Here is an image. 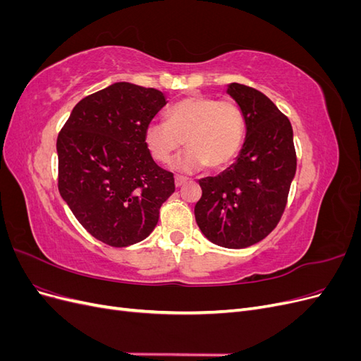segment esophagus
Listing matches in <instances>:
<instances>
[{"label":"esophagus","instance_id":"1","mask_svg":"<svg viewBox=\"0 0 361 361\" xmlns=\"http://www.w3.org/2000/svg\"><path fill=\"white\" fill-rule=\"evenodd\" d=\"M187 180H188V178H185V176H176V178H174V183H176V187H182L183 183H187Z\"/></svg>","mask_w":361,"mask_h":361}]
</instances>
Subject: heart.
Returning a JSON list of instances; mask_svg holds the SVG:
<instances>
[{"label": "heart", "instance_id": "1", "mask_svg": "<svg viewBox=\"0 0 361 361\" xmlns=\"http://www.w3.org/2000/svg\"><path fill=\"white\" fill-rule=\"evenodd\" d=\"M245 137V117L233 101L190 96L167 110V122L154 120L145 130L146 146L155 161L167 164L185 145L187 154L174 161L179 171L203 167L220 170L239 154Z\"/></svg>", "mask_w": 361, "mask_h": 361}]
</instances>
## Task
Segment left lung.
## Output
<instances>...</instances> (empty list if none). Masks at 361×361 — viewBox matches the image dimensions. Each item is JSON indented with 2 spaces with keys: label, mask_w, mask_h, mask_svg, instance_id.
<instances>
[{
  "label": "left lung",
  "mask_w": 361,
  "mask_h": 361,
  "mask_svg": "<svg viewBox=\"0 0 361 361\" xmlns=\"http://www.w3.org/2000/svg\"><path fill=\"white\" fill-rule=\"evenodd\" d=\"M245 117V141L236 162L199 180L194 214L202 233L226 248H245L268 236L285 212L297 154L289 118L269 97L244 84L227 87Z\"/></svg>",
  "instance_id": "obj_1"
}]
</instances>
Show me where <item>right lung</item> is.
<instances>
[{
	"mask_svg": "<svg viewBox=\"0 0 361 361\" xmlns=\"http://www.w3.org/2000/svg\"><path fill=\"white\" fill-rule=\"evenodd\" d=\"M167 104L157 89L114 82L75 105L57 138L59 191L81 226L111 247L143 241L173 173L152 158L145 130Z\"/></svg>",
	"mask_w": 361,
	"mask_h": 361,
	"instance_id": "add662e5",
	"label": "right lung"
}]
</instances>
